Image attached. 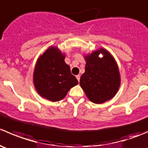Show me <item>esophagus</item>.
<instances>
[{
	"label": "esophagus",
	"instance_id": "esophagus-1",
	"mask_svg": "<svg viewBox=\"0 0 148 148\" xmlns=\"http://www.w3.org/2000/svg\"><path fill=\"white\" fill-rule=\"evenodd\" d=\"M76 77H77V80H78V82H79V80H80V75H77V76H76Z\"/></svg>",
	"mask_w": 148,
	"mask_h": 148
}]
</instances>
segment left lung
<instances>
[{"label":"left lung","instance_id":"left-lung-1","mask_svg":"<svg viewBox=\"0 0 148 148\" xmlns=\"http://www.w3.org/2000/svg\"><path fill=\"white\" fill-rule=\"evenodd\" d=\"M84 58L86 61L85 71L79 84L88 99L95 104L112 99L121 83L119 67L114 56L107 49L99 48L85 54Z\"/></svg>","mask_w":148,"mask_h":148}]
</instances>
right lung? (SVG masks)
Returning <instances> with one entry per match:
<instances>
[{
  "mask_svg": "<svg viewBox=\"0 0 148 148\" xmlns=\"http://www.w3.org/2000/svg\"><path fill=\"white\" fill-rule=\"evenodd\" d=\"M65 57L57 46H49L36 63L33 74L34 87L41 97L51 102L62 100L79 83L65 63Z\"/></svg>",
  "mask_w": 148,
  "mask_h": 148,
  "instance_id": "right-lung-1",
  "label": "right lung"
}]
</instances>
